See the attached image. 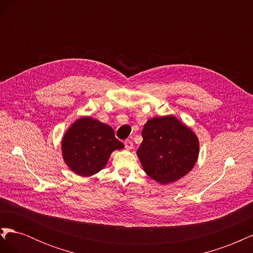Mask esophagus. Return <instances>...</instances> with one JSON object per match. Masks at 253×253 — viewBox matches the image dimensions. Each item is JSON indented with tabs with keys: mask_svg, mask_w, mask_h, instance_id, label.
Listing matches in <instances>:
<instances>
[{
	"mask_svg": "<svg viewBox=\"0 0 253 253\" xmlns=\"http://www.w3.org/2000/svg\"><path fill=\"white\" fill-rule=\"evenodd\" d=\"M125 147H126V150H132L133 147H134V144L131 140H126L125 141Z\"/></svg>",
	"mask_w": 253,
	"mask_h": 253,
	"instance_id": "esophagus-1",
	"label": "esophagus"
}]
</instances>
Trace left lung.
<instances>
[{
	"instance_id": "left-lung-1",
	"label": "left lung",
	"mask_w": 253,
	"mask_h": 253,
	"mask_svg": "<svg viewBox=\"0 0 253 253\" xmlns=\"http://www.w3.org/2000/svg\"><path fill=\"white\" fill-rule=\"evenodd\" d=\"M142 142L137 150L143 171L167 185L193 169L200 154V140L192 128L174 115L153 117L143 126Z\"/></svg>"
}]
</instances>
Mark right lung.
Here are the masks:
<instances>
[{
    "label": "right lung",
    "mask_w": 253,
    "mask_h": 253,
    "mask_svg": "<svg viewBox=\"0 0 253 253\" xmlns=\"http://www.w3.org/2000/svg\"><path fill=\"white\" fill-rule=\"evenodd\" d=\"M124 148L125 144L115 137L112 126L89 116H82L73 122L61 141L65 165L83 177L100 172L112 153Z\"/></svg>",
    "instance_id": "add662e5"
}]
</instances>
